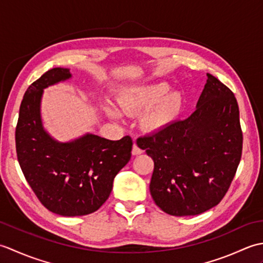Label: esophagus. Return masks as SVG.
Masks as SVG:
<instances>
[{
	"label": "esophagus",
	"mask_w": 263,
	"mask_h": 263,
	"mask_svg": "<svg viewBox=\"0 0 263 263\" xmlns=\"http://www.w3.org/2000/svg\"><path fill=\"white\" fill-rule=\"evenodd\" d=\"M143 152H142V149H140L139 148V146L137 143H135L133 144V148H132V155L133 156H138V155H141Z\"/></svg>",
	"instance_id": "obj_1"
}]
</instances>
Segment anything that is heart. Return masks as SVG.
Segmentation results:
<instances>
[{"label": "heart", "instance_id": "b5f03b06", "mask_svg": "<svg viewBox=\"0 0 263 263\" xmlns=\"http://www.w3.org/2000/svg\"><path fill=\"white\" fill-rule=\"evenodd\" d=\"M170 91L167 83L126 88L116 98L122 113L132 115L148 110L142 117V126L148 131H158L174 121L180 114L183 99L180 92ZM108 116L117 119L119 113L110 106H106Z\"/></svg>", "mask_w": 263, "mask_h": 263}]
</instances>
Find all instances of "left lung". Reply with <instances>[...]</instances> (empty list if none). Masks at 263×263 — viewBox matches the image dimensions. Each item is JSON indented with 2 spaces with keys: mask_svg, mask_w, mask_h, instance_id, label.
<instances>
[{
  "mask_svg": "<svg viewBox=\"0 0 263 263\" xmlns=\"http://www.w3.org/2000/svg\"><path fill=\"white\" fill-rule=\"evenodd\" d=\"M197 109L137 144L154 160L150 194L172 216H195L217 205L231 186L242 156L236 98L206 73Z\"/></svg>",
  "mask_w": 263,
  "mask_h": 263,
  "instance_id": "obj_1",
  "label": "left lung"
}]
</instances>
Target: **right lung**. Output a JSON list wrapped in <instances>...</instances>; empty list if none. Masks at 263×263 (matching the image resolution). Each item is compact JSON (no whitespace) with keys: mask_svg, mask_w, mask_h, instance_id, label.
Returning a JSON list of instances; mask_svg holds the SVG:
<instances>
[{"mask_svg":"<svg viewBox=\"0 0 263 263\" xmlns=\"http://www.w3.org/2000/svg\"><path fill=\"white\" fill-rule=\"evenodd\" d=\"M70 78L68 69L54 68L32 82L15 127L16 156L28 184L46 209L65 217L89 215L105 203L133 144L128 136L113 141L91 133L59 142L44 130L43 90Z\"/></svg>","mask_w":263,"mask_h":263,"instance_id":"obj_1","label":"right lung"}]
</instances>
